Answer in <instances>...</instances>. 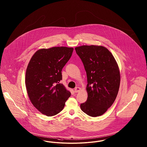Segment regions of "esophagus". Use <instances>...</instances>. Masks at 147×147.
Returning <instances> with one entry per match:
<instances>
[{
	"instance_id": "obj_1",
	"label": "esophagus",
	"mask_w": 147,
	"mask_h": 147,
	"mask_svg": "<svg viewBox=\"0 0 147 147\" xmlns=\"http://www.w3.org/2000/svg\"><path fill=\"white\" fill-rule=\"evenodd\" d=\"M80 90H81V88H79V87H76V88H74V92H75L76 93L79 92Z\"/></svg>"
}]
</instances>
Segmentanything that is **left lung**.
I'll return each mask as SVG.
<instances>
[{"label":"left lung","mask_w":147,"mask_h":147,"mask_svg":"<svg viewBox=\"0 0 147 147\" xmlns=\"http://www.w3.org/2000/svg\"><path fill=\"white\" fill-rule=\"evenodd\" d=\"M86 72L88 99L80 108L90 117L103 115L117 96L120 74L117 62L106 47L82 45L75 48Z\"/></svg>","instance_id":"obj_1"}]
</instances>
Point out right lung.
Returning <instances> with one entry per match:
<instances>
[{
  "instance_id": "right-lung-1",
  "label": "right lung",
  "mask_w": 147,
  "mask_h": 147,
  "mask_svg": "<svg viewBox=\"0 0 147 147\" xmlns=\"http://www.w3.org/2000/svg\"><path fill=\"white\" fill-rule=\"evenodd\" d=\"M73 47L40 49L33 55L25 77L27 94L32 105L47 117L57 114L71 96L70 91L59 83L62 69L71 58Z\"/></svg>"
}]
</instances>
